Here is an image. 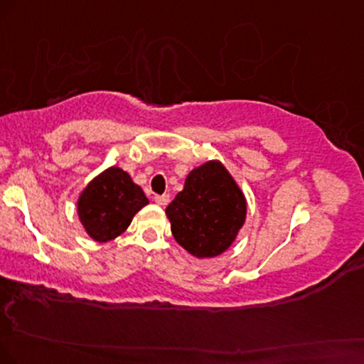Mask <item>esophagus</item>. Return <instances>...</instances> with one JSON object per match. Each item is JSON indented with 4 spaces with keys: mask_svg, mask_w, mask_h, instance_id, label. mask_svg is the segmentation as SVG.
I'll return each instance as SVG.
<instances>
[{
    "mask_svg": "<svg viewBox=\"0 0 364 364\" xmlns=\"http://www.w3.org/2000/svg\"><path fill=\"white\" fill-rule=\"evenodd\" d=\"M168 200H170V197L165 196V194L164 196H155V203L159 205H167Z\"/></svg>",
    "mask_w": 364,
    "mask_h": 364,
    "instance_id": "1",
    "label": "esophagus"
}]
</instances>
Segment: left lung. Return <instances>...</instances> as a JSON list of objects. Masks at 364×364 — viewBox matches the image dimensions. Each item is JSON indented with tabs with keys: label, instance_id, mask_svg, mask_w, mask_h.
<instances>
[{
	"label": "left lung",
	"instance_id": "8db88e82",
	"mask_svg": "<svg viewBox=\"0 0 364 364\" xmlns=\"http://www.w3.org/2000/svg\"><path fill=\"white\" fill-rule=\"evenodd\" d=\"M178 245L197 258L218 257L243 226L246 200L219 161H208L187 175L183 191L165 209Z\"/></svg>",
	"mask_w": 364,
	"mask_h": 364
}]
</instances>
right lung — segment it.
<instances>
[{"label":"right lung","instance_id":"add662e5","mask_svg":"<svg viewBox=\"0 0 364 364\" xmlns=\"http://www.w3.org/2000/svg\"><path fill=\"white\" fill-rule=\"evenodd\" d=\"M146 204L141 187L124 170L111 167L82 191L77 213L87 235L106 243L127 230L134 214Z\"/></svg>","mask_w":364,"mask_h":364}]
</instances>
